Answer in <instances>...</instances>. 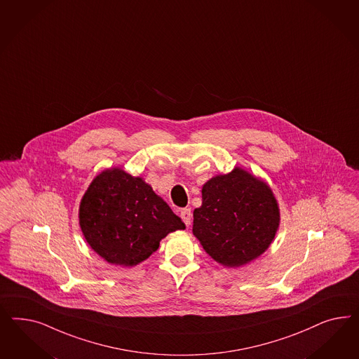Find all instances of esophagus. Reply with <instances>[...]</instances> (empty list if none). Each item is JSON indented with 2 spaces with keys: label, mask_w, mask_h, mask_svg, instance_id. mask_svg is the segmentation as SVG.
Wrapping results in <instances>:
<instances>
[{
  "label": "esophagus",
  "mask_w": 359,
  "mask_h": 359,
  "mask_svg": "<svg viewBox=\"0 0 359 359\" xmlns=\"http://www.w3.org/2000/svg\"><path fill=\"white\" fill-rule=\"evenodd\" d=\"M180 217L184 221L185 225L189 226L191 222H192V212H191V209H189V208L182 209V210H180Z\"/></svg>",
  "instance_id": "esophagus-1"
}]
</instances>
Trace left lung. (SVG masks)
Wrapping results in <instances>:
<instances>
[{"mask_svg":"<svg viewBox=\"0 0 359 359\" xmlns=\"http://www.w3.org/2000/svg\"><path fill=\"white\" fill-rule=\"evenodd\" d=\"M201 194L192 233L212 259L237 269L270 248L280 225V209L271 187L261 177L236 167L209 179Z\"/></svg>","mask_w":359,"mask_h":359,"instance_id":"8db88e82","label":"left lung"}]
</instances>
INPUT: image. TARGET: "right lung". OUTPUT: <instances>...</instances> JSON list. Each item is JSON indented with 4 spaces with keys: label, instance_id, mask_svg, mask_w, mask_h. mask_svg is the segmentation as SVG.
Masks as SVG:
<instances>
[{
    "label": "right lung",
    "instance_id": "1",
    "mask_svg": "<svg viewBox=\"0 0 359 359\" xmlns=\"http://www.w3.org/2000/svg\"><path fill=\"white\" fill-rule=\"evenodd\" d=\"M79 225L92 250L121 267L146 261L167 234L185 229L151 185L121 167L92 180L80 201Z\"/></svg>",
    "mask_w": 359,
    "mask_h": 359
}]
</instances>
